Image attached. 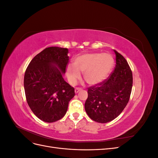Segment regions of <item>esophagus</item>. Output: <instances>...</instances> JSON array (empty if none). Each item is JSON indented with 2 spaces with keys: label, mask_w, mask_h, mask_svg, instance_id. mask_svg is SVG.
Segmentation results:
<instances>
[{
  "label": "esophagus",
  "mask_w": 158,
  "mask_h": 158,
  "mask_svg": "<svg viewBox=\"0 0 158 158\" xmlns=\"http://www.w3.org/2000/svg\"><path fill=\"white\" fill-rule=\"evenodd\" d=\"M82 90V89L81 88H75V89H74V92H75V93L76 94H77V93H78L80 91H81Z\"/></svg>",
  "instance_id": "34e87169"
}]
</instances>
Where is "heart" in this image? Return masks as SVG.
Returning a JSON list of instances; mask_svg holds the SVG:
<instances>
[{"mask_svg": "<svg viewBox=\"0 0 158 158\" xmlns=\"http://www.w3.org/2000/svg\"><path fill=\"white\" fill-rule=\"evenodd\" d=\"M114 65L113 56L109 53H85L76 57L74 66L66 67V75L69 82L74 85L80 79V73H84V78L91 85H97L106 80Z\"/></svg>", "mask_w": 158, "mask_h": 158, "instance_id": "1", "label": "heart"}]
</instances>
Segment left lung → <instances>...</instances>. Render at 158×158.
Wrapping results in <instances>:
<instances>
[{
	"instance_id": "8db88e82",
	"label": "left lung",
	"mask_w": 158,
	"mask_h": 158,
	"mask_svg": "<svg viewBox=\"0 0 158 158\" xmlns=\"http://www.w3.org/2000/svg\"><path fill=\"white\" fill-rule=\"evenodd\" d=\"M116 66L109 77L88 88L85 112L93 121L106 123L121 113L127 105L132 87V74L123 56L114 50Z\"/></svg>"
}]
</instances>
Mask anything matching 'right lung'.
Returning <instances> with one entry per match:
<instances>
[{"label":"right lung","instance_id":"add662e5","mask_svg":"<svg viewBox=\"0 0 158 158\" xmlns=\"http://www.w3.org/2000/svg\"><path fill=\"white\" fill-rule=\"evenodd\" d=\"M69 49H45L33 58L26 70L23 85L28 106L35 115L46 123L63 118L74 89L64 80Z\"/></svg>","mask_w":158,"mask_h":158}]
</instances>
